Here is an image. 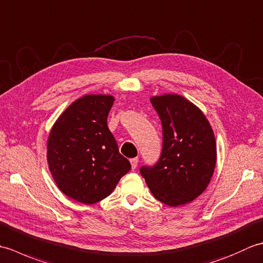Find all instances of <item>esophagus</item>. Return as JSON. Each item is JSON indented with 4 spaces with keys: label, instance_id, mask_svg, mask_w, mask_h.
Masks as SVG:
<instances>
[{
    "label": "esophagus",
    "instance_id": "1",
    "mask_svg": "<svg viewBox=\"0 0 263 263\" xmlns=\"http://www.w3.org/2000/svg\"><path fill=\"white\" fill-rule=\"evenodd\" d=\"M130 163H131L132 170H136L137 167H138V164H139V159H138V158H132V159L130 160Z\"/></svg>",
    "mask_w": 263,
    "mask_h": 263
}]
</instances>
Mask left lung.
I'll list each match as a JSON object with an SVG mask.
<instances>
[{"label": "left lung", "instance_id": "1", "mask_svg": "<svg viewBox=\"0 0 263 263\" xmlns=\"http://www.w3.org/2000/svg\"><path fill=\"white\" fill-rule=\"evenodd\" d=\"M150 102L163 126V150L157 164L141 167V175L160 202L170 206L192 202L214 174V131L202 110L181 95L154 96Z\"/></svg>", "mask_w": 263, "mask_h": 263}]
</instances>
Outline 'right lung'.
I'll list each match as a JSON object with an SVG mask.
<instances>
[{
	"label": "right lung",
	"instance_id": "1",
	"mask_svg": "<svg viewBox=\"0 0 263 263\" xmlns=\"http://www.w3.org/2000/svg\"><path fill=\"white\" fill-rule=\"evenodd\" d=\"M111 95H86L54 123L47 140V163L66 197L92 204L113 192L131 164L120 154L107 126Z\"/></svg>",
	"mask_w": 263,
	"mask_h": 263
}]
</instances>
